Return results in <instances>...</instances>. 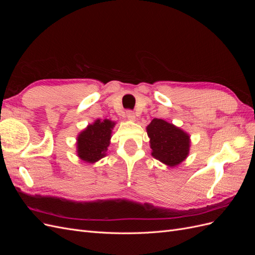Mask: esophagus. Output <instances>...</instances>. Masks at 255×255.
I'll return each mask as SVG.
<instances>
[{"instance_id":"1","label":"esophagus","mask_w":255,"mask_h":255,"mask_svg":"<svg viewBox=\"0 0 255 255\" xmlns=\"http://www.w3.org/2000/svg\"><path fill=\"white\" fill-rule=\"evenodd\" d=\"M126 117H127L128 120H135V114H134L133 111L128 110V111L126 112Z\"/></svg>"}]
</instances>
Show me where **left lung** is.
I'll list each match as a JSON object with an SVG mask.
<instances>
[{
    "mask_svg": "<svg viewBox=\"0 0 255 255\" xmlns=\"http://www.w3.org/2000/svg\"><path fill=\"white\" fill-rule=\"evenodd\" d=\"M152 155L164 164L174 167L187 157L189 136L182 129L161 119H153L146 128Z\"/></svg>",
    "mask_w": 255,
    "mask_h": 255,
    "instance_id": "left-lung-1",
    "label": "left lung"
}]
</instances>
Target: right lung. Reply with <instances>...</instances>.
I'll use <instances>...</instances> for the list:
<instances>
[{
    "label": "right lung",
    "mask_w": 255,
    "mask_h": 255,
    "mask_svg": "<svg viewBox=\"0 0 255 255\" xmlns=\"http://www.w3.org/2000/svg\"><path fill=\"white\" fill-rule=\"evenodd\" d=\"M114 126L111 120H97L83 130L78 137L79 156L87 163H95L105 156Z\"/></svg>",
    "instance_id": "obj_1"
}]
</instances>
